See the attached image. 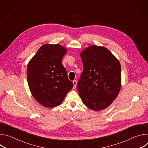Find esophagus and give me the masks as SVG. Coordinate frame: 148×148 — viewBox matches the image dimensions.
Masks as SVG:
<instances>
[{"label": "esophagus", "mask_w": 148, "mask_h": 148, "mask_svg": "<svg viewBox=\"0 0 148 148\" xmlns=\"http://www.w3.org/2000/svg\"><path fill=\"white\" fill-rule=\"evenodd\" d=\"M73 85H74V88H76V87H77V81H76V80H74V81H73Z\"/></svg>", "instance_id": "1"}]
</instances>
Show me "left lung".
Segmentation results:
<instances>
[{
  "mask_svg": "<svg viewBox=\"0 0 148 148\" xmlns=\"http://www.w3.org/2000/svg\"><path fill=\"white\" fill-rule=\"evenodd\" d=\"M79 56L83 71L77 88L82 102L95 111L107 108L121 88L119 60L106 47L95 45L84 49Z\"/></svg>",
  "mask_w": 148,
  "mask_h": 148,
  "instance_id": "obj_1",
  "label": "left lung"
}]
</instances>
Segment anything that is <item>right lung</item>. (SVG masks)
<instances>
[{"mask_svg":"<svg viewBox=\"0 0 148 148\" xmlns=\"http://www.w3.org/2000/svg\"><path fill=\"white\" fill-rule=\"evenodd\" d=\"M67 52V49L60 45L45 44L28 63L27 78L30 91L45 107L58 106L73 87L61 64Z\"/></svg>","mask_w":148,"mask_h":148,"instance_id":"obj_1","label":"right lung"}]
</instances>
